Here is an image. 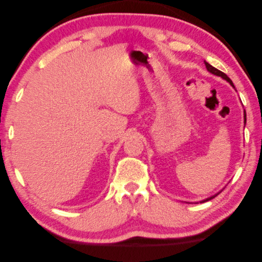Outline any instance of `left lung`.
I'll list each match as a JSON object with an SVG mask.
<instances>
[{
	"instance_id": "obj_1",
	"label": "left lung",
	"mask_w": 262,
	"mask_h": 262,
	"mask_svg": "<svg viewBox=\"0 0 262 262\" xmlns=\"http://www.w3.org/2000/svg\"><path fill=\"white\" fill-rule=\"evenodd\" d=\"M204 64H205V67H207V70L209 71V72L210 73H212V74H214V75H216V76H221L222 78H224V80H226L229 84H231L233 87H234V89H235V86H234V84H233V82H232V80H231V78H229L225 73H223V72H222V71H220V70H217V69H215V68H214V67H212L211 64H209V63L208 62H205L204 61ZM221 192V191H220ZM219 192V193H220ZM219 193H216V194H214V195H212V196H210V198H208V199H205V200H202V201H200L201 203H203V202H207V201H209V200H212L213 199V198H215Z\"/></svg>"
}]
</instances>
